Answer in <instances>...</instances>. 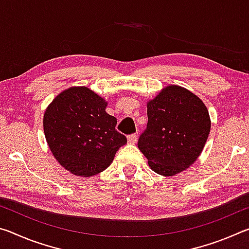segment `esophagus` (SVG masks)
<instances>
[{
	"label": "esophagus",
	"mask_w": 249,
	"mask_h": 249,
	"mask_svg": "<svg viewBox=\"0 0 249 249\" xmlns=\"http://www.w3.org/2000/svg\"><path fill=\"white\" fill-rule=\"evenodd\" d=\"M127 142L128 144H136L137 142V135L136 134H132L127 136Z\"/></svg>",
	"instance_id": "esophagus-1"
}]
</instances>
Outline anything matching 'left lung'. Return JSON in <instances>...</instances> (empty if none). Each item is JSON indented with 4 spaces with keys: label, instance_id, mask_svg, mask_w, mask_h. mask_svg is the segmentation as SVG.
Instances as JSON below:
<instances>
[{
    "label": "left lung",
    "instance_id": "1",
    "mask_svg": "<svg viewBox=\"0 0 249 249\" xmlns=\"http://www.w3.org/2000/svg\"><path fill=\"white\" fill-rule=\"evenodd\" d=\"M148 123L138 148L156 174L171 177L193 165L208 141L211 120L202 100L170 84L147 102Z\"/></svg>",
    "mask_w": 249,
    "mask_h": 249
}]
</instances>
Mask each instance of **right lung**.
Masks as SVG:
<instances>
[{"label": "right lung", "instance_id": "obj_1", "mask_svg": "<svg viewBox=\"0 0 249 249\" xmlns=\"http://www.w3.org/2000/svg\"><path fill=\"white\" fill-rule=\"evenodd\" d=\"M107 102L87 87H71L44 114V133L53 157L71 174L92 177L111 165L127 140L107 114Z\"/></svg>", "mask_w": 249, "mask_h": 249}]
</instances>
